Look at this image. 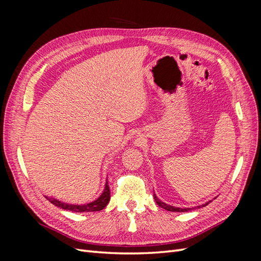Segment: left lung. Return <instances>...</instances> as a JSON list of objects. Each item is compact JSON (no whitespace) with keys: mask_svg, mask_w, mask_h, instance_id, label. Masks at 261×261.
I'll list each match as a JSON object with an SVG mask.
<instances>
[{"mask_svg":"<svg viewBox=\"0 0 261 261\" xmlns=\"http://www.w3.org/2000/svg\"><path fill=\"white\" fill-rule=\"evenodd\" d=\"M153 197H154V200H155L158 206L163 208V209H165V210H168V211H173V212H187V211H191V210L194 209V208H178V207H173V206H170V204H167L165 202L161 201L154 194H153ZM210 201H211V200H210ZM210 201H208V202H206V203H203L202 207L207 206V204L210 203ZM198 208H200V206H198Z\"/></svg>","mask_w":261,"mask_h":261,"instance_id":"left-lung-1","label":"left lung"}]
</instances>
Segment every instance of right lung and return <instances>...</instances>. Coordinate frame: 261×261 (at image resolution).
Wrapping results in <instances>:
<instances>
[{"label":"right lung","mask_w":261,"mask_h":261,"mask_svg":"<svg viewBox=\"0 0 261 261\" xmlns=\"http://www.w3.org/2000/svg\"><path fill=\"white\" fill-rule=\"evenodd\" d=\"M110 187L108 181L106 183L105 191L100 195L98 199H96L92 202L86 203V204H70V203H65L62 202L58 199L50 198V197H46L45 198L48 199L51 203H53L54 206H57L59 208H62L64 210H69V211H74V212H92V211H100L102 209H105L107 204L110 201Z\"/></svg>","instance_id":"add662e5"}]
</instances>
